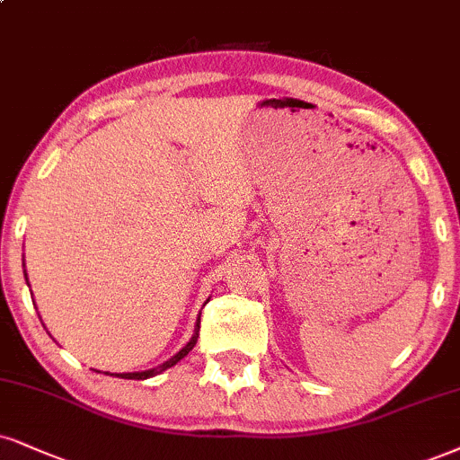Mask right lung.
Instances as JSON below:
<instances>
[{
	"instance_id": "1",
	"label": "right lung",
	"mask_w": 460,
	"mask_h": 460,
	"mask_svg": "<svg viewBox=\"0 0 460 460\" xmlns=\"http://www.w3.org/2000/svg\"><path fill=\"white\" fill-rule=\"evenodd\" d=\"M25 266V264H22ZM25 279H27V273H25ZM198 331H200V317H198L196 320V328H194V334H191V339L190 341H187L183 348H181L177 354L172 356V358H168L166 362H162L160 367H155V368H149V371H134V373H109V376H115V377H123V379H149V377H155V376H160L162 371H166V368H170V367H174L177 365V362L181 360V358H185L187 354H190L191 349H194V345H196V341H198ZM100 373V371H98Z\"/></svg>"
}]
</instances>
